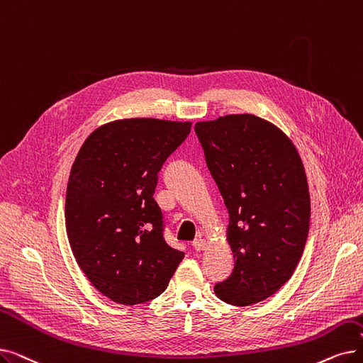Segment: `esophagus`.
<instances>
[{
    "mask_svg": "<svg viewBox=\"0 0 363 363\" xmlns=\"http://www.w3.org/2000/svg\"><path fill=\"white\" fill-rule=\"evenodd\" d=\"M193 247H194L197 252H201V250H204V249H206V240L201 239V238L196 239V240L193 242Z\"/></svg>",
    "mask_w": 363,
    "mask_h": 363,
    "instance_id": "esophagus-1",
    "label": "esophagus"
}]
</instances>
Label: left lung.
I'll return each instance as SVG.
<instances>
[{
    "mask_svg": "<svg viewBox=\"0 0 363 363\" xmlns=\"http://www.w3.org/2000/svg\"><path fill=\"white\" fill-rule=\"evenodd\" d=\"M194 130L227 206L234 270L213 291L231 306L277 292L301 259L310 228L306 170L292 140L252 114L199 121Z\"/></svg>",
    "mask_w": 363,
    "mask_h": 363,
    "instance_id": "obj_1",
    "label": "left lung"
}]
</instances>
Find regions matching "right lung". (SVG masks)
Listing matches in <instances>:
<instances>
[{"instance_id": "add662e5", "label": "right lung", "mask_w": 363, "mask_h": 363, "mask_svg": "<svg viewBox=\"0 0 363 363\" xmlns=\"http://www.w3.org/2000/svg\"><path fill=\"white\" fill-rule=\"evenodd\" d=\"M191 130L190 121L124 118L93 130L67 186L68 240L91 285L114 303L159 296L184 258L163 238L154 200L159 172Z\"/></svg>"}]
</instances>
